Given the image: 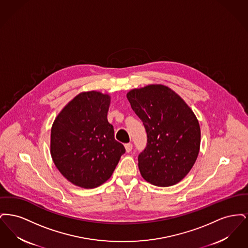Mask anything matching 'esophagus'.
Returning a JSON list of instances; mask_svg holds the SVG:
<instances>
[{
	"instance_id": "esophagus-1",
	"label": "esophagus",
	"mask_w": 248,
	"mask_h": 248,
	"mask_svg": "<svg viewBox=\"0 0 248 248\" xmlns=\"http://www.w3.org/2000/svg\"><path fill=\"white\" fill-rule=\"evenodd\" d=\"M124 147H125V150H126V152H127V153H130V152L132 151V149H133V145H132V143H126V144L124 145Z\"/></svg>"
}]
</instances>
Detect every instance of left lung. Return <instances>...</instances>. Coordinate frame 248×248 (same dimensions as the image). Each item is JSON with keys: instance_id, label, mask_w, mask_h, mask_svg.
I'll use <instances>...</instances> for the list:
<instances>
[{"instance_id": "obj_1", "label": "left lung", "mask_w": 248, "mask_h": 248, "mask_svg": "<svg viewBox=\"0 0 248 248\" xmlns=\"http://www.w3.org/2000/svg\"><path fill=\"white\" fill-rule=\"evenodd\" d=\"M127 99L147 133V146L139 155L142 177L158 187L177 184L187 176L199 154L196 116L178 94L162 84L133 89Z\"/></svg>"}]
</instances>
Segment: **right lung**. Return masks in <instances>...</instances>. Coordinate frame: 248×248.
Returning a JSON list of instances; mask_svg holds the SVG:
<instances>
[{
    "mask_svg": "<svg viewBox=\"0 0 248 248\" xmlns=\"http://www.w3.org/2000/svg\"><path fill=\"white\" fill-rule=\"evenodd\" d=\"M109 102L108 94L81 93L61 110L51 129L55 165L70 182L84 189L106 182L125 153L107 119Z\"/></svg>",
    "mask_w": 248,
    "mask_h": 248,
    "instance_id": "obj_1",
    "label": "right lung"
}]
</instances>
